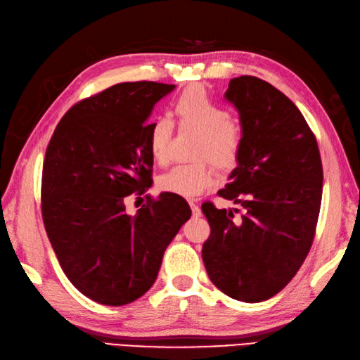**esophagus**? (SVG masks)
<instances>
[{
	"instance_id": "1",
	"label": "esophagus",
	"mask_w": 360,
	"mask_h": 360,
	"mask_svg": "<svg viewBox=\"0 0 360 360\" xmlns=\"http://www.w3.org/2000/svg\"><path fill=\"white\" fill-rule=\"evenodd\" d=\"M189 207H191V212H193V216H195V218H199V216L202 214V212H200V207L198 205V203H195V202H193V200H189Z\"/></svg>"
}]
</instances>
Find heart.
I'll return each mask as SVG.
<instances>
[{"mask_svg": "<svg viewBox=\"0 0 360 360\" xmlns=\"http://www.w3.org/2000/svg\"><path fill=\"white\" fill-rule=\"evenodd\" d=\"M174 112L183 130L200 134L191 165H175L158 179L161 191L181 198H195L213 185L216 167L230 169L236 165L243 148V130L230 120V112L214 101L200 86H191L174 101ZM172 139V124L166 117H157L147 128V147L152 158L165 165Z\"/></svg>", "mask_w": 360, "mask_h": 360, "instance_id": "1", "label": "heart"}]
</instances>
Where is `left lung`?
<instances>
[{
  "mask_svg": "<svg viewBox=\"0 0 360 360\" xmlns=\"http://www.w3.org/2000/svg\"><path fill=\"white\" fill-rule=\"evenodd\" d=\"M243 148L219 198L233 212L203 202L210 236L202 246L208 277L222 293L260 302L279 293L306 260L321 207L323 165L316 138L287 96L257 77L230 79Z\"/></svg>",
  "mask_w": 360,
  "mask_h": 360,
  "instance_id": "left-lung-1",
  "label": "left lung"
}]
</instances>
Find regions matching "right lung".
I'll list each match as a JSON object with an SVG mask.
<instances>
[{
    "label": "right lung",
    "instance_id": "right-lung-1",
    "mask_svg": "<svg viewBox=\"0 0 360 360\" xmlns=\"http://www.w3.org/2000/svg\"><path fill=\"white\" fill-rule=\"evenodd\" d=\"M174 84L119 83L78 101L54 130L42 169V219L75 288L103 306H125L157 279L169 243L191 216L181 195L130 194L152 186L147 117Z\"/></svg>",
    "mask_w": 360,
    "mask_h": 360
}]
</instances>
